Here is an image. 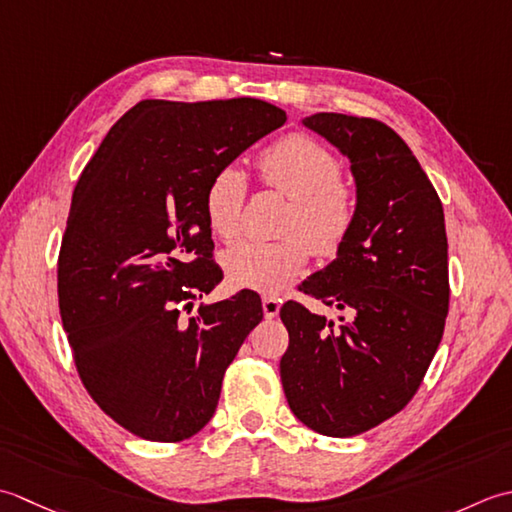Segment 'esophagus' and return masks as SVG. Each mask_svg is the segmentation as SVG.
<instances>
[{
  "label": "esophagus",
  "mask_w": 512,
  "mask_h": 512,
  "mask_svg": "<svg viewBox=\"0 0 512 512\" xmlns=\"http://www.w3.org/2000/svg\"><path fill=\"white\" fill-rule=\"evenodd\" d=\"M263 311H265V318H267V320L276 318L278 311H280V300L274 298V296H265V298H263Z\"/></svg>",
  "instance_id": "1"
}]
</instances>
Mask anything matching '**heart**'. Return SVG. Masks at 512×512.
<instances>
[{
    "label": "heart",
    "mask_w": 512,
    "mask_h": 512,
    "mask_svg": "<svg viewBox=\"0 0 512 512\" xmlns=\"http://www.w3.org/2000/svg\"><path fill=\"white\" fill-rule=\"evenodd\" d=\"M263 185L289 198L278 241H247L223 256L229 280L238 287L278 294L291 285L309 254L336 256L349 241L358 218V192L342 181L338 156L320 141L291 132L258 154ZM245 174L225 165L205 190V218L212 234L234 243L243 229Z\"/></svg>",
    "instance_id": "obj_1"
}]
</instances>
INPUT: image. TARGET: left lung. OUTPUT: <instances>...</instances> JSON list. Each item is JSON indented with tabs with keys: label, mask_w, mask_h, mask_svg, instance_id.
<instances>
[{
	"label": "left lung",
	"mask_w": 512,
	"mask_h": 512,
	"mask_svg": "<svg viewBox=\"0 0 512 512\" xmlns=\"http://www.w3.org/2000/svg\"><path fill=\"white\" fill-rule=\"evenodd\" d=\"M305 125L351 159L358 218L338 258L298 289L349 318L333 327L300 302H285L280 380L302 424L351 437L413 400L440 347L451 296L444 210L389 125L338 112H318Z\"/></svg>",
	"instance_id": "8db88e82"
}]
</instances>
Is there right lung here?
I'll return each instance as SVG.
<instances>
[{"label":"right lung","mask_w":512,"mask_h":512,"mask_svg":"<svg viewBox=\"0 0 512 512\" xmlns=\"http://www.w3.org/2000/svg\"><path fill=\"white\" fill-rule=\"evenodd\" d=\"M287 121L260 99H145L112 125L72 192L57 260L59 314L83 387L125 431L181 442L212 420L223 375L260 320L221 283L205 190Z\"/></svg>","instance_id":"right-lung-1"}]
</instances>
